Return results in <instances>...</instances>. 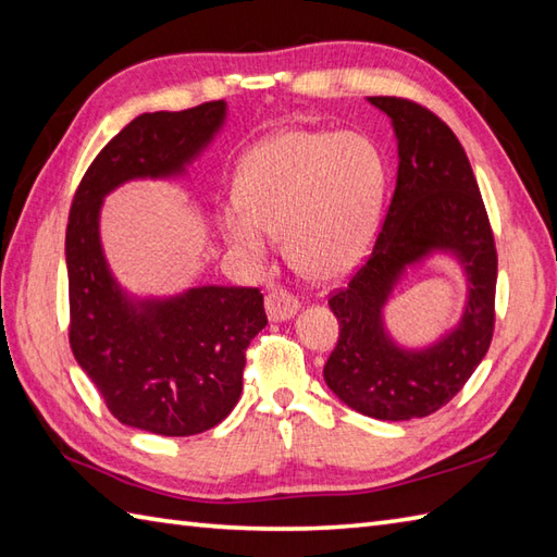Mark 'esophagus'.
<instances>
[{"label":"esophagus","instance_id":"1","mask_svg":"<svg viewBox=\"0 0 557 557\" xmlns=\"http://www.w3.org/2000/svg\"><path fill=\"white\" fill-rule=\"evenodd\" d=\"M297 311H299V301L297 297H292L287 289H272L265 297V313L272 323L289 321Z\"/></svg>","mask_w":557,"mask_h":557}]
</instances>
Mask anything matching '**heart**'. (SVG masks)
Instances as JSON below:
<instances>
[{
    "label": "heart",
    "instance_id": "1",
    "mask_svg": "<svg viewBox=\"0 0 557 557\" xmlns=\"http://www.w3.org/2000/svg\"><path fill=\"white\" fill-rule=\"evenodd\" d=\"M385 191L381 150L361 134H272L236 172L239 203L224 206V239L246 260H263L285 232L294 268L337 280L357 268L375 239Z\"/></svg>",
    "mask_w": 557,
    "mask_h": 557
}]
</instances>
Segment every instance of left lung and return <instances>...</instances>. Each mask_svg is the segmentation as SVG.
Wrapping results in <instances>:
<instances>
[{"instance_id":"obj_1","label":"left lung","mask_w":557,"mask_h":557,"mask_svg":"<svg viewBox=\"0 0 557 557\" xmlns=\"http://www.w3.org/2000/svg\"><path fill=\"white\" fill-rule=\"evenodd\" d=\"M369 102L393 122L397 186L373 253L327 301L339 339L323 377L363 417L409 421L447 405L486 357L498 253L476 176L453 128L405 98ZM435 252L455 257L466 272V311L431 346L401 348L386 333L382 309L406 270Z\"/></svg>"}]
</instances>
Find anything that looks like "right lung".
<instances>
[{"label": "right lung", "mask_w": 557, "mask_h": 557, "mask_svg": "<svg viewBox=\"0 0 557 557\" xmlns=\"http://www.w3.org/2000/svg\"><path fill=\"white\" fill-rule=\"evenodd\" d=\"M224 120V100L136 116L92 160L69 212L71 351L116 421L156 435L203 433L234 409L244 351L268 325L263 294L206 285L134 297L104 258L100 210L126 182L184 176Z\"/></svg>", "instance_id": "1"}]
</instances>
